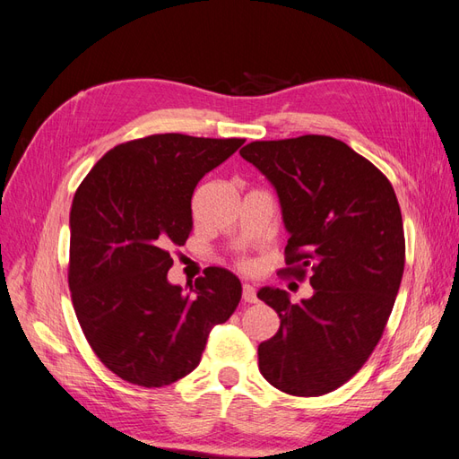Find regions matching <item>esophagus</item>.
Masks as SVG:
<instances>
[{
  "mask_svg": "<svg viewBox=\"0 0 459 459\" xmlns=\"http://www.w3.org/2000/svg\"><path fill=\"white\" fill-rule=\"evenodd\" d=\"M242 299H244V302H248V304L255 302V300H257V297H255V289H254L252 285L246 283V285L242 287Z\"/></svg>",
  "mask_w": 459,
  "mask_h": 459,
  "instance_id": "1",
  "label": "esophagus"
}]
</instances>
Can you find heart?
<instances>
[{
  "label": "heart",
  "mask_w": 459,
  "mask_h": 459,
  "mask_svg": "<svg viewBox=\"0 0 459 459\" xmlns=\"http://www.w3.org/2000/svg\"><path fill=\"white\" fill-rule=\"evenodd\" d=\"M238 267H240V269H244V272H250V269L254 267V262L250 260V257L240 255V257H238Z\"/></svg>",
  "instance_id": "b5f03b06"
}]
</instances>
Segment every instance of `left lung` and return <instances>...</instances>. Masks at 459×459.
<instances>
[{
    "label": "left lung",
    "mask_w": 459,
    "mask_h": 459,
    "mask_svg": "<svg viewBox=\"0 0 459 459\" xmlns=\"http://www.w3.org/2000/svg\"><path fill=\"white\" fill-rule=\"evenodd\" d=\"M242 159L275 186L290 234L281 273L314 295L292 304L264 287L279 332L257 347L264 378L289 395L314 397L355 376L378 345L403 277L402 209L390 180L343 141L300 135L252 141Z\"/></svg>",
    "instance_id": "obj_1"
}]
</instances>
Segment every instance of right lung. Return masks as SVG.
Here are the masks:
<instances>
[{"mask_svg":"<svg viewBox=\"0 0 459 459\" xmlns=\"http://www.w3.org/2000/svg\"><path fill=\"white\" fill-rule=\"evenodd\" d=\"M244 139L157 134L116 145L77 187L67 281L81 330L122 380L162 387L190 374L242 285L207 267L190 292L169 283L170 248L192 232V195Z\"/></svg>","mask_w":459,"mask_h":459,"instance_id":"add662e5","label":"right lung"}]
</instances>
